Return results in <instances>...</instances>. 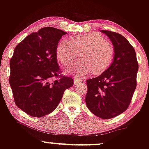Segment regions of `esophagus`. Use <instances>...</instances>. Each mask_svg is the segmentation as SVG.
Masks as SVG:
<instances>
[{
  "label": "esophagus",
  "instance_id": "obj_1",
  "mask_svg": "<svg viewBox=\"0 0 149 149\" xmlns=\"http://www.w3.org/2000/svg\"><path fill=\"white\" fill-rule=\"evenodd\" d=\"M81 82H82V81H81V80L77 79V78H75V79H74V84H75V85H79V84H81Z\"/></svg>",
  "mask_w": 149,
  "mask_h": 149
}]
</instances>
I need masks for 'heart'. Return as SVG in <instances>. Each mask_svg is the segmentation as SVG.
<instances>
[{
  "mask_svg": "<svg viewBox=\"0 0 149 149\" xmlns=\"http://www.w3.org/2000/svg\"><path fill=\"white\" fill-rule=\"evenodd\" d=\"M56 57L63 65H68L79 57L77 63L69 67L67 73L81 78L88 73L99 74L109 68L113 58L114 49L110 42L98 33L77 36L72 40L62 39L56 47Z\"/></svg>",
  "mask_w": 149,
  "mask_h": 149,
  "instance_id": "obj_1",
  "label": "heart"
}]
</instances>
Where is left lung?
Segmentation results:
<instances>
[{
    "label": "left lung",
    "instance_id": "left-lung-1",
    "mask_svg": "<svg viewBox=\"0 0 149 149\" xmlns=\"http://www.w3.org/2000/svg\"><path fill=\"white\" fill-rule=\"evenodd\" d=\"M114 47L113 61L100 76L86 81V103L95 116L103 119L117 116L128 109L136 88L139 63L134 47L117 33L102 31Z\"/></svg>",
    "mask_w": 149,
    "mask_h": 149
}]
</instances>
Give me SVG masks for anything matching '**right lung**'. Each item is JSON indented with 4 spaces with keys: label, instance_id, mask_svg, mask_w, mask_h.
Returning a JSON list of instances; mask_svg holds the SVG:
<instances>
[{
    "label": "right lung",
    "instance_id": "add662e5",
    "mask_svg": "<svg viewBox=\"0 0 149 149\" xmlns=\"http://www.w3.org/2000/svg\"><path fill=\"white\" fill-rule=\"evenodd\" d=\"M64 31L42 28L18 43L10 61L9 84L18 108L33 117L53 112L73 78L63 76L57 62L56 47ZM52 78H56L51 81Z\"/></svg>",
    "mask_w": 149,
    "mask_h": 149
}]
</instances>
